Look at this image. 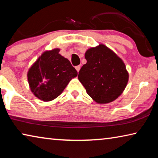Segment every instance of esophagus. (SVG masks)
<instances>
[{
  "instance_id": "34e87169",
  "label": "esophagus",
  "mask_w": 158,
  "mask_h": 158,
  "mask_svg": "<svg viewBox=\"0 0 158 158\" xmlns=\"http://www.w3.org/2000/svg\"><path fill=\"white\" fill-rule=\"evenodd\" d=\"M75 69H77V71L79 73V70H80V69H81V65H77V66H76V67H75Z\"/></svg>"
}]
</instances>
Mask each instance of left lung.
I'll list each match as a JSON object with an SVG mask.
<instances>
[{
	"label": "left lung",
	"mask_w": 158,
	"mask_h": 158,
	"mask_svg": "<svg viewBox=\"0 0 158 158\" xmlns=\"http://www.w3.org/2000/svg\"><path fill=\"white\" fill-rule=\"evenodd\" d=\"M87 63L78 79L90 98L98 104L111 102L123 92L129 74L121 58L105 44L91 47L85 53Z\"/></svg>",
	"instance_id": "left-lung-1"
}]
</instances>
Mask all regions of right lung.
<instances>
[{
    "label": "right lung",
    "mask_w": 158,
    "mask_h": 158,
    "mask_svg": "<svg viewBox=\"0 0 158 158\" xmlns=\"http://www.w3.org/2000/svg\"><path fill=\"white\" fill-rule=\"evenodd\" d=\"M59 52L58 48L45 51L28 71L31 92L42 101H52L58 97L78 74L69 60Z\"/></svg>",
    "instance_id": "1"
}]
</instances>
